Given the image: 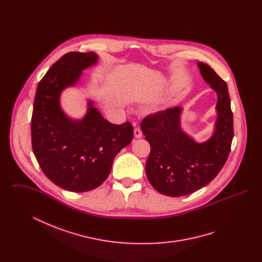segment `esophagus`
Returning <instances> with one entry per match:
<instances>
[{
	"instance_id": "34e87169",
	"label": "esophagus",
	"mask_w": 262,
	"mask_h": 262,
	"mask_svg": "<svg viewBox=\"0 0 262 262\" xmlns=\"http://www.w3.org/2000/svg\"><path fill=\"white\" fill-rule=\"evenodd\" d=\"M134 134H135V137H136V138H140V137H142V132H141V129H140L139 127L135 128Z\"/></svg>"
}]
</instances>
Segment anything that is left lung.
I'll return each mask as SVG.
<instances>
[{"instance_id":"8db88e82","label":"left lung","mask_w":262,"mask_h":262,"mask_svg":"<svg viewBox=\"0 0 262 262\" xmlns=\"http://www.w3.org/2000/svg\"><path fill=\"white\" fill-rule=\"evenodd\" d=\"M205 82L217 94V119L211 137L198 142L181 125L183 107L150 115L140 128L151 151L145 173L151 186L168 196H184L209 184L223 168L234 137L228 86L211 68L198 62Z\"/></svg>"}]
</instances>
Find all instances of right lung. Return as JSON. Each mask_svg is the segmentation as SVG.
<instances>
[{
	"mask_svg": "<svg viewBox=\"0 0 262 262\" xmlns=\"http://www.w3.org/2000/svg\"><path fill=\"white\" fill-rule=\"evenodd\" d=\"M94 52H70L55 62L38 83L31 119L32 149L46 177L63 189L84 192L99 187L111 172L116 155L134 137L129 122L114 125L93 101L76 120L61 107V94L76 85L82 71L95 66Z\"/></svg>",
	"mask_w": 262,
	"mask_h": 262,
	"instance_id": "obj_1",
	"label": "right lung"
}]
</instances>
